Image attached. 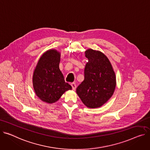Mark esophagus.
I'll return each instance as SVG.
<instances>
[{
	"label": "esophagus",
	"instance_id": "esophagus-1",
	"mask_svg": "<svg viewBox=\"0 0 150 150\" xmlns=\"http://www.w3.org/2000/svg\"><path fill=\"white\" fill-rule=\"evenodd\" d=\"M71 86H72L73 90H75V88H76V84H75V83H71Z\"/></svg>",
	"mask_w": 150,
	"mask_h": 150
}]
</instances>
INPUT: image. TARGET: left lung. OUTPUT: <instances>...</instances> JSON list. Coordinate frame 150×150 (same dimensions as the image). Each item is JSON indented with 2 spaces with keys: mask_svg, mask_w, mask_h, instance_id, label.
<instances>
[{
  "mask_svg": "<svg viewBox=\"0 0 150 150\" xmlns=\"http://www.w3.org/2000/svg\"><path fill=\"white\" fill-rule=\"evenodd\" d=\"M84 79L76 88V93L88 108L100 107L110 98L116 86L115 72L107 57L99 51L88 49Z\"/></svg>",
  "mask_w": 150,
  "mask_h": 150,
  "instance_id": "1",
  "label": "left lung"
}]
</instances>
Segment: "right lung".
Listing matches in <instances>:
<instances>
[{
	"label": "right lung",
	"instance_id": "right-lung-1",
	"mask_svg": "<svg viewBox=\"0 0 150 150\" xmlns=\"http://www.w3.org/2000/svg\"><path fill=\"white\" fill-rule=\"evenodd\" d=\"M61 54L54 49H49L40 57L34 71L33 84L37 97L47 104L57 102L72 87L64 81L59 68Z\"/></svg>",
	"mask_w": 150,
	"mask_h": 150
}]
</instances>
